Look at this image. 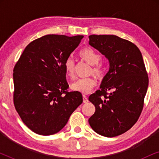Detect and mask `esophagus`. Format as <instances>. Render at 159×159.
Instances as JSON below:
<instances>
[{
    "label": "esophagus",
    "mask_w": 159,
    "mask_h": 159,
    "mask_svg": "<svg viewBox=\"0 0 159 159\" xmlns=\"http://www.w3.org/2000/svg\"><path fill=\"white\" fill-rule=\"evenodd\" d=\"M82 97H83V102H84V103H88V97H87L85 95H82Z\"/></svg>",
    "instance_id": "esophagus-1"
}]
</instances>
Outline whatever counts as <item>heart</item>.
<instances>
[{"label":"heart","mask_w":159,"mask_h":159,"mask_svg":"<svg viewBox=\"0 0 159 159\" xmlns=\"http://www.w3.org/2000/svg\"><path fill=\"white\" fill-rule=\"evenodd\" d=\"M80 56L88 64L93 66L92 71L98 77H102L104 75L106 67L103 63H98L101 59V56L97 53L95 50L91 48H84L80 51ZM64 69L66 75L69 77H73L75 62L71 57H68L64 61ZM96 82L92 77H84L77 80L71 84V89L73 90L80 92L83 94H88L94 88Z\"/></svg>","instance_id":"heart-1"}]
</instances>
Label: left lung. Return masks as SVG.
<instances>
[{
	"instance_id": "left-lung-1",
	"label": "left lung",
	"mask_w": 159,
	"mask_h": 159,
	"mask_svg": "<svg viewBox=\"0 0 159 159\" xmlns=\"http://www.w3.org/2000/svg\"><path fill=\"white\" fill-rule=\"evenodd\" d=\"M89 44L109 61L100 90L89 96L95 107L89 124L102 136L120 135L136 123L143 108L148 77L142 53L132 43L113 34H92Z\"/></svg>"
}]
</instances>
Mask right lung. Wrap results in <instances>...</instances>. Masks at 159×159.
<instances>
[{
    "label": "right lung",
    "mask_w": 159,
    "mask_h": 159,
    "mask_svg": "<svg viewBox=\"0 0 159 159\" xmlns=\"http://www.w3.org/2000/svg\"><path fill=\"white\" fill-rule=\"evenodd\" d=\"M82 38L58 34L41 37L25 48L15 65V108L34 133H57L83 101L81 93L67 91L64 66Z\"/></svg>",
    "instance_id": "obj_1"
}]
</instances>
